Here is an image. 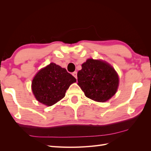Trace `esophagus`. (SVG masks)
I'll list each match as a JSON object with an SVG mask.
<instances>
[{
    "label": "esophagus",
    "instance_id": "34e87169",
    "mask_svg": "<svg viewBox=\"0 0 151 151\" xmlns=\"http://www.w3.org/2000/svg\"><path fill=\"white\" fill-rule=\"evenodd\" d=\"M77 75H78V73H77V72H73L72 73V76L74 77L75 78H76V79H77V78H78V77H77Z\"/></svg>",
    "mask_w": 151,
    "mask_h": 151
}]
</instances>
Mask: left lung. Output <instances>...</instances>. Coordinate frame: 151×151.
Wrapping results in <instances>:
<instances>
[{
  "label": "left lung",
  "instance_id": "left-lung-1",
  "mask_svg": "<svg viewBox=\"0 0 151 151\" xmlns=\"http://www.w3.org/2000/svg\"><path fill=\"white\" fill-rule=\"evenodd\" d=\"M81 66L78 73V85L86 97L98 102H105L116 93L119 77L109 63L88 59Z\"/></svg>",
  "mask_w": 151,
  "mask_h": 151
}]
</instances>
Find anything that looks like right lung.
<instances>
[{
    "instance_id": "1",
    "label": "right lung",
    "mask_w": 151,
    "mask_h": 151,
    "mask_svg": "<svg viewBox=\"0 0 151 151\" xmlns=\"http://www.w3.org/2000/svg\"><path fill=\"white\" fill-rule=\"evenodd\" d=\"M75 82L76 79L65 68L52 63L35 75L32 89L38 101L52 106L64 98L66 90Z\"/></svg>"
}]
</instances>
